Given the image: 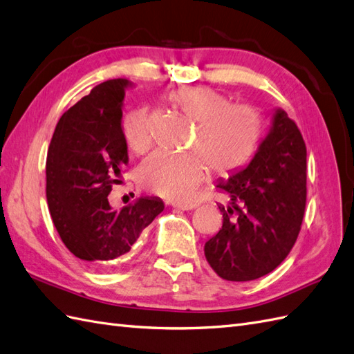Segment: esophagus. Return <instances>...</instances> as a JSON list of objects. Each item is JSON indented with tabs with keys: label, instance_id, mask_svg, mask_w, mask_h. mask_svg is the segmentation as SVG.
<instances>
[{
	"label": "esophagus",
	"instance_id": "obj_1",
	"mask_svg": "<svg viewBox=\"0 0 354 354\" xmlns=\"http://www.w3.org/2000/svg\"><path fill=\"white\" fill-rule=\"evenodd\" d=\"M174 206L180 211H192L197 207V203H174Z\"/></svg>",
	"mask_w": 354,
	"mask_h": 354
}]
</instances>
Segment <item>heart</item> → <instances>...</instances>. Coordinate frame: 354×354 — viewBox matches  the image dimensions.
I'll list each match as a JSON object with an SVG mask.
<instances>
[{
    "label": "heart",
    "mask_w": 354,
    "mask_h": 354,
    "mask_svg": "<svg viewBox=\"0 0 354 354\" xmlns=\"http://www.w3.org/2000/svg\"><path fill=\"white\" fill-rule=\"evenodd\" d=\"M169 100L188 121L196 122L192 147L197 153H152L139 169L140 184L149 192L185 201L206 176L207 166L216 175L229 176L254 157L263 133L256 109L230 104L227 97L209 86L180 88ZM124 136L127 147L134 153L149 149L152 134L147 109L140 107L127 116Z\"/></svg>",
    "instance_id": "1"
}]
</instances>
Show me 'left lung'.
Here are the masks:
<instances>
[{
	"mask_svg": "<svg viewBox=\"0 0 354 354\" xmlns=\"http://www.w3.org/2000/svg\"><path fill=\"white\" fill-rule=\"evenodd\" d=\"M216 187L230 205H218L223 227L205 243L207 263L227 281L269 274L293 248L306 203L305 142L286 111L275 107L254 157Z\"/></svg>",
	"mask_w": 354,
	"mask_h": 354,
	"instance_id": "1",
	"label": "left lung"
}]
</instances>
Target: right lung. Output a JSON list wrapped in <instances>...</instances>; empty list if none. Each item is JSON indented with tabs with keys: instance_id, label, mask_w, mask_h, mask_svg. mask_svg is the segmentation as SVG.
Wrapping results in <instances>:
<instances>
[{
	"instance_id": "1",
	"label": "right lung",
	"mask_w": 354,
	"mask_h": 354,
	"mask_svg": "<svg viewBox=\"0 0 354 354\" xmlns=\"http://www.w3.org/2000/svg\"><path fill=\"white\" fill-rule=\"evenodd\" d=\"M112 79L91 89L61 116L46 161V198L52 221L73 254L95 269L124 256L165 209L160 197H140L122 209L109 205L112 184L129 165L122 129L125 89Z\"/></svg>"
}]
</instances>
